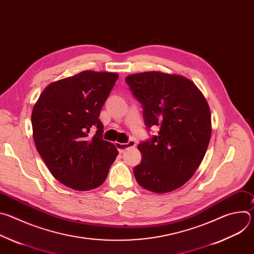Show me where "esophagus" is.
<instances>
[{
	"mask_svg": "<svg viewBox=\"0 0 254 254\" xmlns=\"http://www.w3.org/2000/svg\"><path fill=\"white\" fill-rule=\"evenodd\" d=\"M116 147L118 149V151L120 153H124L126 150H127L128 148H133L135 147V141L134 140H129L128 142H119V141H116L115 142Z\"/></svg>",
	"mask_w": 254,
	"mask_h": 254,
	"instance_id": "esophagus-1",
	"label": "esophagus"
}]
</instances>
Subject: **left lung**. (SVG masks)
Segmentation results:
<instances>
[{"label":"left lung","mask_w":254,"mask_h":254,"mask_svg":"<svg viewBox=\"0 0 254 254\" xmlns=\"http://www.w3.org/2000/svg\"><path fill=\"white\" fill-rule=\"evenodd\" d=\"M141 103L147 127L159 126L158 135L140 142L141 162L133 168L136 182L164 194L189 181L206 154L211 137V113L196 84L178 74L147 71L127 76Z\"/></svg>","instance_id":"obj_1"}]
</instances>
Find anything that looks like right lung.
<instances>
[{
	"instance_id": "obj_1",
	"label": "right lung",
	"mask_w": 254,
	"mask_h": 254,
	"mask_svg": "<svg viewBox=\"0 0 254 254\" xmlns=\"http://www.w3.org/2000/svg\"><path fill=\"white\" fill-rule=\"evenodd\" d=\"M119 74L85 70L47 85L32 111L36 149L53 177L77 191L99 187L119 154L98 120ZM98 128L93 137L88 133Z\"/></svg>"
}]
</instances>
